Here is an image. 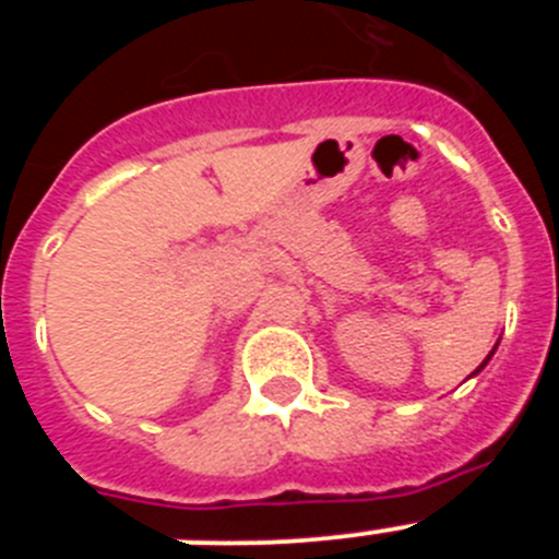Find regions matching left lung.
Wrapping results in <instances>:
<instances>
[{
    "instance_id": "8db88e82",
    "label": "left lung",
    "mask_w": 559,
    "mask_h": 559,
    "mask_svg": "<svg viewBox=\"0 0 559 559\" xmlns=\"http://www.w3.org/2000/svg\"><path fill=\"white\" fill-rule=\"evenodd\" d=\"M492 353H496V349H492ZM487 360H490V355H487V358H484V364H487ZM484 364H481V367H478V369H484ZM478 369H476V372H478Z\"/></svg>"
}]
</instances>
